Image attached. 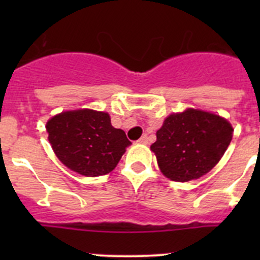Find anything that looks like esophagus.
Masks as SVG:
<instances>
[{
    "label": "esophagus",
    "instance_id": "obj_1",
    "mask_svg": "<svg viewBox=\"0 0 260 260\" xmlns=\"http://www.w3.org/2000/svg\"><path fill=\"white\" fill-rule=\"evenodd\" d=\"M138 142L140 143H148V137H147V135H145V136H142V137L140 138V140H138Z\"/></svg>",
    "mask_w": 260,
    "mask_h": 260
}]
</instances>
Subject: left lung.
Listing matches in <instances>:
<instances>
[{"instance_id": "left-lung-1", "label": "left lung", "mask_w": 260, "mask_h": 260, "mask_svg": "<svg viewBox=\"0 0 260 260\" xmlns=\"http://www.w3.org/2000/svg\"><path fill=\"white\" fill-rule=\"evenodd\" d=\"M233 131L225 118L188 108L165 119L151 149L167 179L186 182L212 170L232 142Z\"/></svg>"}]
</instances>
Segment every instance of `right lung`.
<instances>
[{
	"instance_id": "add662e5",
	"label": "right lung",
	"mask_w": 260,
	"mask_h": 260,
	"mask_svg": "<svg viewBox=\"0 0 260 260\" xmlns=\"http://www.w3.org/2000/svg\"><path fill=\"white\" fill-rule=\"evenodd\" d=\"M49 142L57 158L72 171L95 177L113 171L132 145L114 128L106 112L78 109L56 114L46 123Z\"/></svg>"
}]
</instances>
